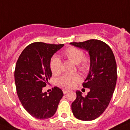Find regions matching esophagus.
Listing matches in <instances>:
<instances>
[{"mask_svg":"<svg viewBox=\"0 0 130 130\" xmlns=\"http://www.w3.org/2000/svg\"><path fill=\"white\" fill-rule=\"evenodd\" d=\"M62 91H63V93H64V94H66V93H68V92H69V90H66V89H63Z\"/></svg>","mask_w":130,"mask_h":130,"instance_id":"esophagus-1","label":"esophagus"}]
</instances>
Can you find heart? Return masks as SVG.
<instances>
[{
	"mask_svg": "<svg viewBox=\"0 0 130 130\" xmlns=\"http://www.w3.org/2000/svg\"><path fill=\"white\" fill-rule=\"evenodd\" d=\"M62 56L76 64L78 69L82 72L85 73L88 71L90 67V58L84 56V54L82 50L75 47H69L62 52ZM61 61L57 57H53L50 61V70L54 75L58 74L60 72ZM80 80V76L75 74H64L58 78L57 83L59 86L72 88Z\"/></svg>",
	"mask_w": 130,
	"mask_h": 130,
	"instance_id": "b5f03b06",
	"label": "heart"
}]
</instances>
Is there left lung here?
<instances>
[{
	"label": "left lung",
	"mask_w": 130,
	"mask_h": 130,
	"mask_svg": "<svg viewBox=\"0 0 130 130\" xmlns=\"http://www.w3.org/2000/svg\"><path fill=\"white\" fill-rule=\"evenodd\" d=\"M72 45L88 51L90 72L82 86L90 89L86 97L76 91V98L72 104V111L76 118L83 121L95 120L109 105L117 80V66L113 52L104 42L88 40Z\"/></svg>",
	"instance_id": "8db88e82"
}]
</instances>
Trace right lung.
<instances>
[{"instance_id": "add662e5", "label": "right lung", "mask_w": 130, "mask_h": 130, "mask_svg": "<svg viewBox=\"0 0 130 130\" xmlns=\"http://www.w3.org/2000/svg\"><path fill=\"white\" fill-rule=\"evenodd\" d=\"M63 46L33 42L24 48L16 64L14 80L19 98L24 109L37 119L53 116L64 96L58 87H54L48 94L43 92L52 76L51 58Z\"/></svg>"}]
</instances>
